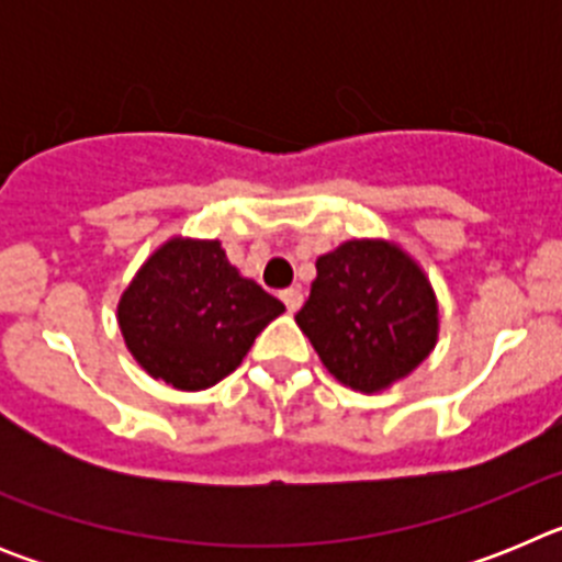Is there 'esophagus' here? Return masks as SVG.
Listing matches in <instances>:
<instances>
[{"label":"esophagus","instance_id":"34e87169","mask_svg":"<svg viewBox=\"0 0 562 562\" xmlns=\"http://www.w3.org/2000/svg\"><path fill=\"white\" fill-rule=\"evenodd\" d=\"M281 301L286 304V310L297 312V310H301V304H304V292L297 290V286H290V290L281 292Z\"/></svg>","mask_w":562,"mask_h":562}]
</instances>
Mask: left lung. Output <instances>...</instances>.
Returning a JSON list of instances; mask_svg holds the SVG:
<instances>
[{"label":"left lung","mask_w":562,"mask_h":562,"mask_svg":"<svg viewBox=\"0 0 562 562\" xmlns=\"http://www.w3.org/2000/svg\"><path fill=\"white\" fill-rule=\"evenodd\" d=\"M315 267L310 301L295 321L342 385L374 394L434 351L439 306L408 252L391 241L351 238Z\"/></svg>","instance_id":"1"}]
</instances>
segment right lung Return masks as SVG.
I'll use <instances>...</instances> for the list:
<instances>
[{
    "instance_id": "add662e5",
    "label": "right lung",
    "mask_w": 562,
    "mask_h": 562,
    "mask_svg": "<svg viewBox=\"0 0 562 562\" xmlns=\"http://www.w3.org/2000/svg\"><path fill=\"white\" fill-rule=\"evenodd\" d=\"M281 312L278 297L238 276L216 238H171L126 286L117 324L154 380L202 391L236 371Z\"/></svg>"
}]
</instances>
